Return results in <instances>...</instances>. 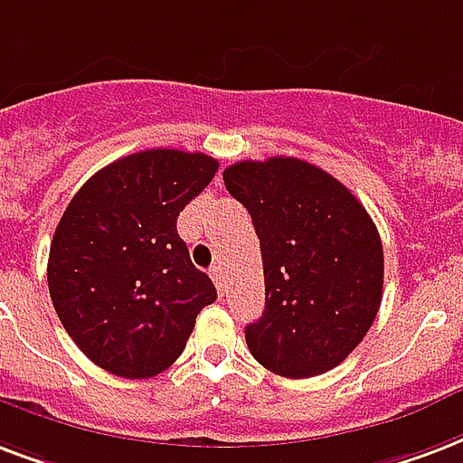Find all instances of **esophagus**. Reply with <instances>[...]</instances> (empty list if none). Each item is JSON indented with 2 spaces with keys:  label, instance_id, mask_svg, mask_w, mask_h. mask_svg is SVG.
<instances>
[{
  "label": "esophagus",
  "instance_id": "1",
  "mask_svg": "<svg viewBox=\"0 0 463 463\" xmlns=\"http://www.w3.org/2000/svg\"><path fill=\"white\" fill-rule=\"evenodd\" d=\"M211 279H213V284H216V288L223 294V288H225V271L221 264H216L213 269H211Z\"/></svg>",
  "mask_w": 463,
  "mask_h": 463
}]
</instances>
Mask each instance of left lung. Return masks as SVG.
<instances>
[{
	"label": "left lung",
	"mask_w": 463,
	"mask_h": 463,
	"mask_svg": "<svg viewBox=\"0 0 463 463\" xmlns=\"http://www.w3.org/2000/svg\"><path fill=\"white\" fill-rule=\"evenodd\" d=\"M225 189L252 216L264 313L245 327L252 357L287 379L330 372L369 333L383 291V247L366 208L298 157L235 162Z\"/></svg>",
	"instance_id": "left-lung-1"
}]
</instances>
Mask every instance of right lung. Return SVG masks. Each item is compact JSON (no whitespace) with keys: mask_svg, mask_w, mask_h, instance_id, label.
I'll list each match as a JSON object with an SVG mask.
<instances>
[{"mask_svg":"<svg viewBox=\"0 0 463 463\" xmlns=\"http://www.w3.org/2000/svg\"><path fill=\"white\" fill-rule=\"evenodd\" d=\"M203 153L143 150L106 165L67 203L48 288L67 335L104 372L150 379L176 362L216 301L176 232L179 211L216 176Z\"/></svg>","mask_w":463,"mask_h":463,"instance_id":"right-lung-1","label":"right lung"}]
</instances>
